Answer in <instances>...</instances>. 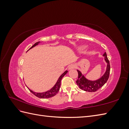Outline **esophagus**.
<instances>
[{"instance_id":"34e87169","label":"esophagus","mask_w":129,"mask_h":129,"mask_svg":"<svg viewBox=\"0 0 129 129\" xmlns=\"http://www.w3.org/2000/svg\"><path fill=\"white\" fill-rule=\"evenodd\" d=\"M76 68V65L75 64H71L69 66V68H68V69L69 70H71L73 69H74V68Z\"/></svg>"}]
</instances>
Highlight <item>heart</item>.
<instances>
[{
    "instance_id": "b5f03b06",
    "label": "heart",
    "mask_w": 129,
    "mask_h": 129,
    "mask_svg": "<svg viewBox=\"0 0 129 129\" xmlns=\"http://www.w3.org/2000/svg\"><path fill=\"white\" fill-rule=\"evenodd\" d=\"M85 47H86L85 46H81V47H80V48H79V50H83V49Z\"/></svg>"
}]
</instances>
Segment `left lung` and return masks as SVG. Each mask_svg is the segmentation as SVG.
I'll list each match as a JSON object with an SVG mask.
<instances>
[{"instance_id": "left-lung-1", "label": "left lung", "mask_w": 129, "mask_h": 129, "mask_svg": "<svg viewBox=\"0 0 129 129\" xmlns=\"http://www.w3.org/2000/svg\"><path fill=\"white\" fill-rule=\"evenodd\" d=\"M103 56H104V59L107 63L106 69L104 74L98 80L93 81L88 80L85 77L83 74H82L80 71L77 70L78 73V79L76 82L79 86V88L85 91L95 92L101 88L106 83L109 79V74H110V65L108 57H107L106 52L103 54Z\"/></svg>"}]
</instances>
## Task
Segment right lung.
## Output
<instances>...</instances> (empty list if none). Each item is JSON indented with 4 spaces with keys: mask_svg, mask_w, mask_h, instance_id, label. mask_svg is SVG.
I'll list each match as a JSON object with an SVG mask.
<instances>
[{
    "mask_svg": "<svg viewBox=\"0 0 129 129\" xmlns=\"http://www.w3.org/2000/svg\"><path fill=\"white\" fill-rule=\"evenodd\" d=\"M40 43V42H37L36 43H35L29 49V50H30V49L33 48H34V46H35L36 45H38ZM68 72V71L66 70L64 73H62V74L60 75V77L59 78L58 80H57V81H56V83L55 84V85L53 87H52L51 89H50L49 90H48V91H46L45 92H35L29 89L28 87V88L29 90L31 92H32L33 94L34 95L38 97V98H42V99H46V98H49L53 97V96H54L57 93V92L59 91V90L60 89V85H61V79H62V78L63 77H64V75L66 74Z\"/></svg>",
    "mask_w": 129,
    "mask_h": 129,
    "instance_id": "right-lung-1",
    "label": "right lung"
}]
</instances>
